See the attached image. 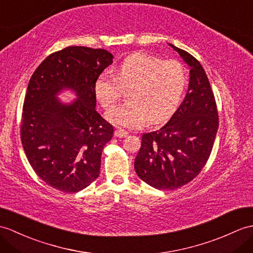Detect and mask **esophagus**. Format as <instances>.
<instances>
[{
  "instance_id": "1",
  "label": "esophagus",
  "mask_w": 253,
  "mask_h": 253,
  "mask_svg": "<svg viewBox=\"0 0 253 253\" xmlns=\"http://www.w3.org/2000/svg\"><path fill=\"white\" fill-rule=\"evenodd\" d=\"M114 134L117 138H126L128 136V132L124 130V129H116Z\"/></svg>"
}]
</instances>
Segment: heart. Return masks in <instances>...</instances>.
<instances>
[{"instance_id": "b5f03b06", "label": "heart", "mask_w": 253, "mask_h": 253, "mask_svg": "<svg viewBox=\"0 0 253 253\" xmlns=\"http://www.w3.org/2000/svg\"><path fill=\"white\" fill-rule=\"evenodd\" d=\"M186 84L187 73L181 62L134 54L123 60L113 75H100L93 90L99 103L110 109L120 100L122 88L131 87L128 92L130 101L111 109L105 119L115 126L137 128L149 121L160 123L172 114Z\"/></svg>"}]
</instances>
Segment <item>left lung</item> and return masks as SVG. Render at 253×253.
<instances>
[{
	"label": "left lung",
	"instance_id": "left-lung-1",
	"mask_svg": "<svg viewBox=\"0 0 253 253\" xmlns=\"http://www.w3.org/2000/svg\"><path fill=\"white\" fill-rule=\"evenodd\" d=\"M189 66L187 93L160 130L142 134L134 170L157 190H175L196 178L212 151L219 127L215 99L202 64L189 52L169 44Z\"/></svg>",
	"mask_w": 253,
	"mask_h": 253
}]
</instances>
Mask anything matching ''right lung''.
Wrapping results in <instances>:
<instances>
[{
  "instance_id": "obj_1",
  "label": "right lung",
  "mask_w": 253,
  "mask_h": 253,
  "mask_svg": "<svg viewBox=\"0 0 253 253\" xmlns=\"http://www.w3.org/2000/svg\"><path fill=\"white\" fill-rule=\"evenodd\" d=\"M112 62L105 49L69 46L50 54L31 76L21 142L35 173L52 189L75 193L99 177L102 150L114 129L95 109L93 87ZM67 87L78 99L64 105L55 96Z\"/></svg>"
}]
</instances>
